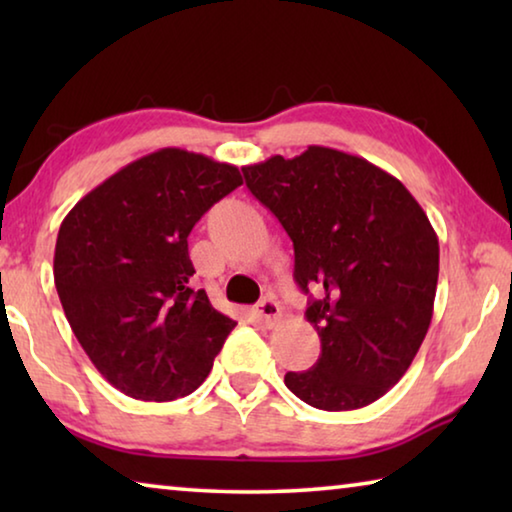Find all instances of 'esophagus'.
I'll return each instance as SVG.
<instances>
[{"instance_id":"34e87169","label":"esophagus","mask_w":512,"mask_h":512,"mask_svg":"<svg viewBox=\"0 0 512 512\" xmlns=\"http://www.w3.org/2000/svg\"><path fill=\"white\" fill-rule=\"evenodd\" d=\"M255 314H257V318L262 320V323H264L266 327H271V325L277 323V320H280L282 309H280V305H277V300L264 298V300L259 302V305L255 307Z\"/></svg>"}]
</instances>
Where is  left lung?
<instances>
[{
    "label": "left lung",
    "mask_w": 512,
    "mask_h": 512,
    "mask_svg": "<svg viewBox=\"0 0 512 512\" xmlns=\"http://www.w3.org/2000/svg\"><path fill=\"white\" fill-rule=\"evenodd\" d=\"M241 171L293 241L298 287L320 291L305 311L320 357L284 384L323 411L379 400L409 370L433 316L440 248L427 214L391 173L327 146Z\"/></svg>",
    "instance_id": "1"
}]
</instances>
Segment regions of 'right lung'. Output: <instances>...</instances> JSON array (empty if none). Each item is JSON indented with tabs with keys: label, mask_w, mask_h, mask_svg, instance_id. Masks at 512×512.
<instances>
[{
	"label": "right lung",
	"mask_w": 512,
	"mask_h": 512,
	"mask_svg": "<svg viewBox=\"0 0 512 512\" xmlns=\"http://www.w3.org/2000/svg\"><path fill=\"white\" fill-rule=\"evenodd\" d=\"M241 183L235 164L160 149L112 173L60 223L54 282L69 327L133 400L194 393L237 325L194 289L187 237Z\"/></svg>",
	"instance_id": "add662e5"
}]
</instances>
